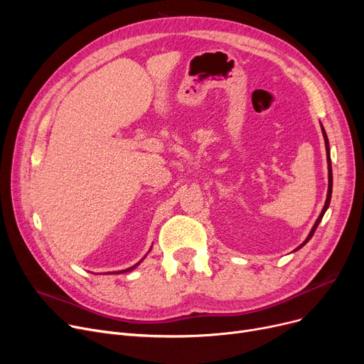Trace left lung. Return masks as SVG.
I'll return each mask as SVG.
<instances>
[{"label":"left lung","instance_id":"obj_1","mask_svg":"<svg viewBox=\"0 0 364 364\" xmlns=\"http://www.w3.org/2000/svg\"><path fill=\"white\" fill-rule=\"evenodd\" d=\"M321 125V124H320ZM321 132H323V139H324V144H326V156H328V171H329V174H328V177H329V184H328V196H326V202H324V206H323V209H321V213H320V215H318V218L316 220V223H314V225H313V228H311V232L309 233V236H307V239H305L295 251H298V250H301V247L307 243L311 237H313V235H314V232H316V228H317V225H318V223L321 221V218H323V215H324V213L328 211V208H329V205H331V198H332V164H331V150H329V140H328V136H326V131H324V128H323V125H321Z\"/></svg>","mask_w":364,"mask_h":364}]
</instances>
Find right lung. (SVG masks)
<instances>
[{
    "mask_svg": "<svg viewBox=\"0 0 364 364\" xmlns=\"http://www.w3.org/2000/svg\"><path fill=\"white\" fill-rule=\"evenodd\" d=\"M150 250H151V247H150ZM150 250H149V251H150ZM144 258H146V255L143 257V259H144ZM143 259H140V261H139L137 264H134L132 267H129V269H125V270H121V272H117V273H114V272H113V273H110V274H121V273H128V272H131V270H134V269H136V267H137V265H139V264H140V262H141Z\"/></svg>",
    "mask_w": 364,
    "mask_h": 364,
    "instance_id": "right-lung-1",
    "label": "right lung"
}]
</instances>
